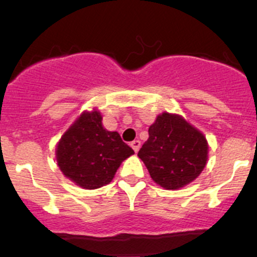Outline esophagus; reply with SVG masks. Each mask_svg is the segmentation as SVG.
Instances as JSON below:
<instances>
[{"instance_id":"esophagus-1","label":"esophagus","mask_w":257,"mask_h":257,"mask_svg":"<svg viewBox=\"0 0 257 257\" xmlns=\"http://www.w3.org/2000/svg\"><path fill=\"white\" fill-rule=\"evenodd\" d=\"M131 147L132 148H133V150H134V152H138V150H139V148H141V142H139V141H133V142H132V143H131Z\"/></svg>"}]
</instances>
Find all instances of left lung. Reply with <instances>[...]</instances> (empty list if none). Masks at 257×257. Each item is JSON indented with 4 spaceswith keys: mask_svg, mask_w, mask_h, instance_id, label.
<instances>
[{
    "mask_svg": "<svg viewBox=\"0 0 257 257\" xmlns=\"http://www.w3.org/2000/svg\"><path fill=\"white\" fill-rule=\"evenodd\" d=\"M149 138L138 157L150 177L169 190L183 188L200 175L208 160V142L201 132L178 114L163 113L149 126Z\"/></svg>",
    "mask_w": 257,
    "mask_h": 257,
    "instance_id": "1",
    "label": "left lung"
}]
</instances>
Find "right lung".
Masks as SVG:
<instances>
[{
    "mask_svg": "<svg viewBox=\"0 0 257 257\" xmlns=\"http://www.w3.org/2000/svg\"><path fill=\"white\" fill-rule=\"evenodd\" d=\"M134 154L116 132L102 125L98 110L83 112L63 134L56 149L61 172L84 189H98L112 181L120 163Z\"/></svg>",
    "mask_w": 257,
    "mask_h": 257,
    "instance_id": "right-lung-1",
    "label": "right lung"
}]
</instances>
